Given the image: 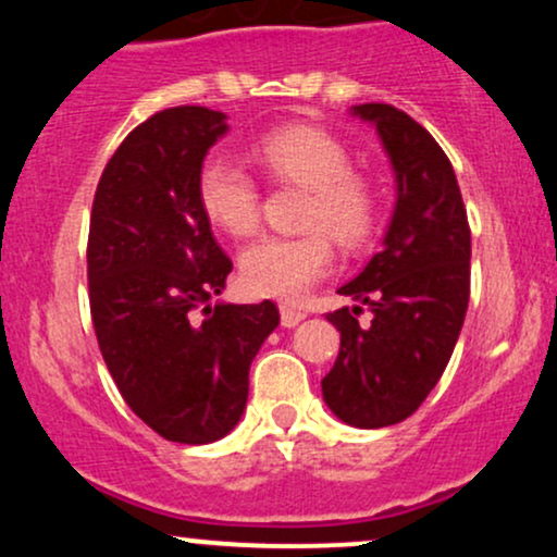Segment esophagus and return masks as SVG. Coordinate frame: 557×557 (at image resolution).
<instances>
[{"instance_id": "esophagus-1", "label": "esophagus", "mask_w": 557, "mask_h": 557, "mask_svg": "<svg viewBox=\"0 0 557 557\" xmlns=\"http://www.w3.org/2000/svg\"><path fill=\"white\" fill-rule=\"evenodd\" d=\"M278 310H281V325H284V329H294V325H299L307 318L305 310H297V307L292 305H281Z\"/></svg>"}]
</instances>
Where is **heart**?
Wrapping results in <instances>:
<instances>
[{"label":"heart","instance_id":"heart-1","mask_svg":"<svg viewBox=\"0 0 557 557\" xmlns=\"http://www.w3.org/2000/svg\"><path fill=\"white\" fill-rule=\"evenodd\" d=\"M252 161L268 180L302 187L297 237H263L239 258V276L258 297L299 299L331 271L332 237L342 250H362L377 226V193L364 174L351 169L349 148L336 135L312 124H289L260 137ZM200 211L215 228L247 237L258 228L260 193L237 163L213 156L198 172Z\"/></svg>","mask_w":557,"mask_h":557}]
</instances>
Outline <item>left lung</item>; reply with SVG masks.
<instances>
[{
	"label": "left lung",
	"mask_w": 557,
	"mask_h": 557,
	"mask_svg": "<svg viewBox=\"0 0 557 557\" xmlns=\"http://www.w3.org/2000/svg\"><path fill=\"white\" fill-rule=\"evenodd\" d=\"M375 124L396 174V208L383 250L338 294L355 307L329 312L342 333L323 398L338 420L375 430L420 409L446 370L469 305L472 232L459 182L435 137L391 103L351 109ZM362 306L373 320L362 326Z\"/></svg>",
	"instance_id": "8db88e82"
}]
</instances>
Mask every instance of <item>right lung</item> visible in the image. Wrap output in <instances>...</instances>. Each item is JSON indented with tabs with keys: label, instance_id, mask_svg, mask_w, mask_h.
<instances>
[{
	"label": "right lung",
	"instance_id": "right-lung-1",
	"mask_svg": "<svg viewBox=\"0 0 557 557\" xmlns=\"http://www.w3.org/2000/svg\"><path fill=\"white\" fill-rule=\"evenodd\" d=\"M224 111L174 107L122 140L98 180L88 234L90 318L127 407L161 437L202 446L228 435L250 364L278 307L211 305L232 260L200 211L202 159Z\"/></svg>",
	"mask_w": 557,
	"mask_h": 557
}]
</instances>
